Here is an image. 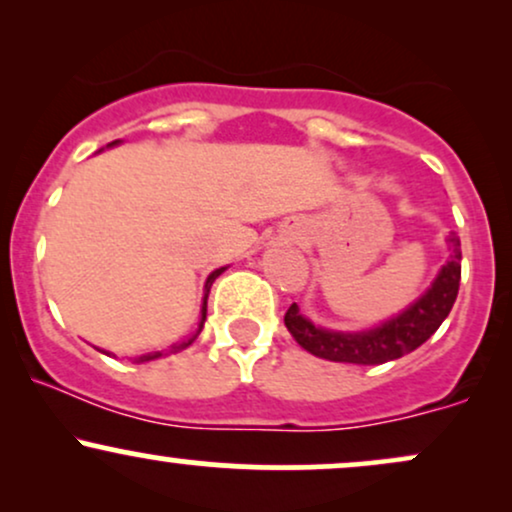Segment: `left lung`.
Wrapping results in <instances>:
<instances>
[{"instance_id": "1", "label": "left lung", "mask_w": 512, "mask_h": 512, "mask_svg": "<svg viewBox=\"0 0 512 512\" xmlns=\"http://www.w3.org/2000/svg\"><path fill=\"white\" fill-rule=\"evenodd\" d=\"M448 245L450 257L438 272L431 289L397 317H390L383 325L366 332H334L313 325L293 303L284 315L291 337L313 356L337 363H358V366H378V363L395 361L404 354H411L443 325V320L452 310V303H455L457 291H460V238L452 233Z\"/></svg>"}]
</instances>
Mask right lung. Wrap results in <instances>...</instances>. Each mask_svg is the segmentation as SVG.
I'll list each match as a JSON object with an SVG mask.
<instances>
[{
	"label": "right lung",
	"mask_w": 512,
	"mask_h": 512,
	"mask_svg": "<svg viewBox=\"0 0 512 512\" xmlns=\"http://www.w3.org/2000/svg\"><path fill=\"white\" fill-rule=\"evenodd\" d=\"M115 144H120V139H115L113 144H108V146H115ZM223 269L226 267H221V269H214V272L209 274V279H207V284H204V303H202V320H199V327H197V332H192L190 337L187 339H182L180 344H173L170 346V354H175V351H182V349H187V346H190L192 342H195V339L199 337V332H202V327H204V320H207V298H209V289H211V284H214L216 281V276H219ZM163 356V351H151V354H144V356H137L134 358V363H144V361H154V358H161Z\"/></svg>",
	"instance_id": "add662e5"
}]
</instances>
